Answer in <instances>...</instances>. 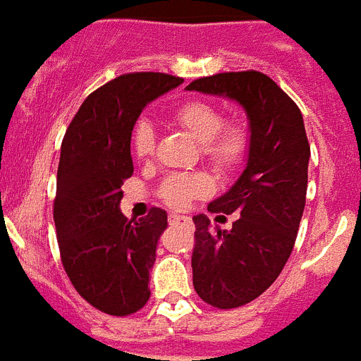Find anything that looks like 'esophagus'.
I'll return each instance as SVG.
<instances>
[{"label": "esophagus", "mask_w": 361, "mask_h": 361, "mask_svg": "<svg viewBox=\"0 0 361 361\" xmlns=\"http://www.w3.org/2000/svg\"><path fill=\"white\" fill-rule=\"evenodd\" d=\"M169 221H171V224H185V226L189 228L192 226V221L185 215H171L169 216Z\"/></svg>", "instance_id": "obj_1"}]
</instances>
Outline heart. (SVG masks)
I'll return each mask as SVG.
<instances>
[{
    "label": "heart",
    "instance_id": "obj_1",
    "mask_svg": "<svg viewBox=\"0 0 361 361\" xmlns=\"http://www.w3.org/2000/svg\"><path fill=\"white\" fill-rule=\"evenodd\" d=\"M172 120L202 145L207 159L221 171L233 169L247 154L248 128L245 120H222L221 109L207 99H189L178 105ZM155 130L150 120L140 118L131 130V150L140 161H150L155 154ZM213 187L206 172H178L166 176L159 196L171 207H185L192 198L209 192Z\"/></svg>",
    "mask_w": 361,
    "mask_h": 361
}]
</instances>
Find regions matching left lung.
<instances>
[{
  "label": "left lung",
  "mask_w": 361,
  "mask_h": 361,
  "mask_svg": "<svg viewBox=\"0 0 361 361\" xmlns=\"http://www.w3.org/2000/svg\"><path fill=\"white\" fill-rule=\"evenodd\" d=\"M187 90L233 99L250 124L245 171L207 206L239 219L221 230L206 215L192 216L195 291L209 306L231 310L267 291L291 256L306 206L310 142L297 104L262 72L200 78Z\"/></svg>",
  "instance_id": "1"
}]
</instances>
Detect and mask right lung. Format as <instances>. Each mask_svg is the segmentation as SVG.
<instances>
[{
    "label": "right lung",
    "instance_id": "obj_1",
    "mask_svg": "<svg viewBox=\"0 0 361 361\" xmlns=\"http://www.w3.org/2000/svg\"><path fill=\"white\" fill-rule=\"evenodd\" d=\"M183 83L176 75L133 72L87 96L61 145L54 221L64 271L81 297L116 317L150 298V271L166 211L139 221L120 211L122 185L133 174L131 130L140 111Z\"/></svg>",
    "mask_w": 361,
    "mask_h": 361
}]
</instances>
